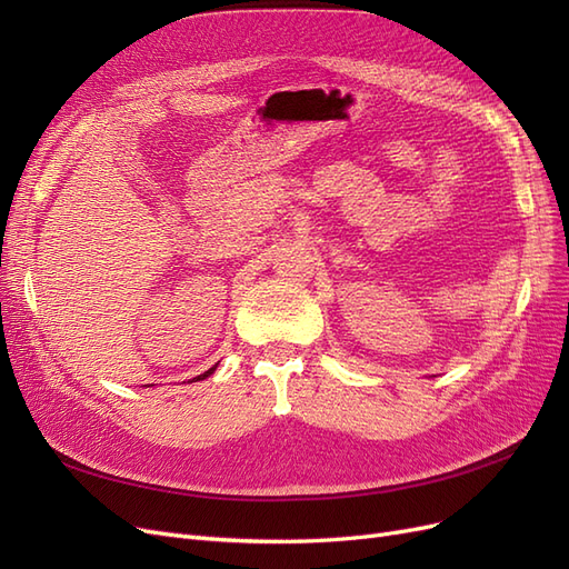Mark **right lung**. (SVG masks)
Wrapping results in <instances>:
<instances>
[{
	"label": "right lung",
	"instance_id": "1",
	"mask_svg": "<svg viewBox=\"0 0 569 569\" xmlns=\"http://www.w3.org/2000/svg\"><path fill=\"white\" fill-rule=\"evenodd\" d=\"M216 368H218V363H216L213 368H209V370H206L203 375H199V377H197V380H206V377H209V375H213V370H216Z\"/></svg>",
	"mask_w": 569,
	"mask_h": 569
}]
</instances>
